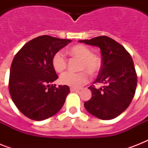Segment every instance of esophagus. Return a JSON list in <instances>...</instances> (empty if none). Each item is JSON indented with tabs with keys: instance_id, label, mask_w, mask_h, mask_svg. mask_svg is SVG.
<instances>
[{
	"instance_id": "34e87169",
	"label": "esophagus",
	"mask_w": 148,
	"mask_h": 148,
	"mask_svg": "<svg viewBox=\"0 0 148 148\" xmlns=\"http://www.w3.org/2000/svg\"><path fill=\"white\" fill-rule=\"evenodd\" d=\"M71 91H79L80 88H70Z\"/></svg>"
}]
</instances>
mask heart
I'll return each instance as SVG.
<instances>
[{"mask_svg": "<svg viewBox=\"0 0 148 148\" xmlns=\"http://www.w3.org/2000/svg\"><path fill=\"white\" fill-rule=\"evenodd\" d=\"M67 52L71 56L81 58L80 69L84 71L77 73L67 71L61 74L60 81L63 84L72 88H80L89 81V73L91 75H96L101 71L102 67L101 58L96 53H92L90 48L88 46L81 44L75 45L70 47ZM51 64L53 69L60 73L66 69L67 60L62 52L58 51L52 57Z\"/></svg>", "mask_w": 148, "mask_h": 148, "instance_id": "b5f03b06", "label": "heart"}]
</instances>
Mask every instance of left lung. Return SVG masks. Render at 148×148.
Here are the masks:
<instances>
[{"instance_id": "8db88e82", "label": "left lung", "mask_w": 148, "mask_h": 148, "mask_svg": "<svg viewBox=\"0 0 148 148\" xmlns=\"http://www.w3.org/2000/svg\"><path fill=\"white\" fill-rule=\"evenodd\" d=\"M79 41L99 47L102 56V67L94 82L102 87L88 88L92 97L84 107L100 119H113L128 108L135 94L138 76L132 58L121 45L107 36Z\"/></svg>"}]
</instances>
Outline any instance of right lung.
Returning a JSON list of instances; mask_svg holds the SVG:
<instances>
[{
  "mask_svg": "<svg viewBox=\"0 0 148 148\" xmlns=\"http://www.w3.org/2000/svg\"><path fill=\"white\" fill-rule=\"evenodd\" d=\"M70 42L67 39L39 36L26 43L13 59L9 92L17 109L30 119H47L64 105L69 87L51 84L58 78L51 59Z\"/></svg>",
  "mask_w": 148,
  "mask_h": 148,
  "instance_id": "add662e5",
  "label": "right lung"
}]
</instances>
